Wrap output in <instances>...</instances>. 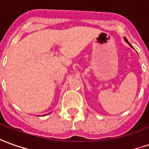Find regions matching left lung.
I'll use <instances>...</instances> for the list:
<instances>
[{"instance_id":"obj_1","label":"left lung","mask_w":149,"mask_h":149,"mask_svg":"<svg viewBox=\"0 0 149 149\" xmlns=\"http://www.w3.org/2000/svg\"><path fill=\"white\" fill-rule=\"evenodd\" d=\"M124 40H125L126 42H127V43H128V44H129V45H130V47H132V48H133V47H132V44H130V42H129L128 41H127V38H124Z\"/></svg>"}]
</instances>
